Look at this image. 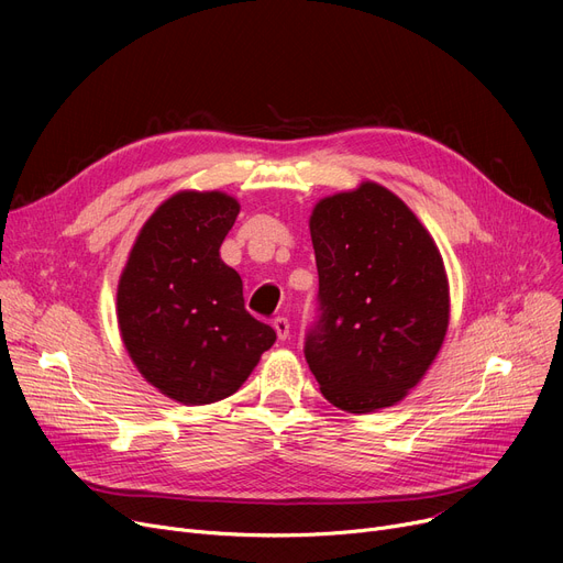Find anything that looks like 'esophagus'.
Listing matches in <instances>:
<instances>
[{
	"label": "esophagus",
	"mask_w": 563,
	"mask_h": 563,
	"mask_svg": "<svg viewBox=\"0 0 563 563\" xmlns=\"http://www.w3.org/2000/svg\"><path fill=\"white\" fill-rule=\"evenodd\" d=\"M274 329L278 340H287L289 338V319L287 317H276L274 319Z\"/></svg>",
	"instance_id": "obj_1"
}]
</instances>
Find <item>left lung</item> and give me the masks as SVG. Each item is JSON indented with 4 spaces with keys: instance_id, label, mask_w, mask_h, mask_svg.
Wrapping results in <instances>:
<instances>
[{
    "instance_id": "left-lung-1",
    "label": "left lung",
    "mask_w": 563,
    "mask_h": 563,
    "mask_svg": "<svg viewBox=\"0 0 563 563\" xmlns=\"http://www.w3.org/2000/svg\"><path fill=\"white\" fill-rule=\"evenodd\" d=\"M319 274L306 361L333 406L374 412L418 386L450 323L442 257L404 200L363 183L317 202Z\"/></svg>"
}]
</instances>
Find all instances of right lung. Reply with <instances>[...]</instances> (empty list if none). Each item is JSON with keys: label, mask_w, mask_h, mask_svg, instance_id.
<instances>
[{"label": "right lung", "mask_w": 563, "mask_h": 563, "mask_svg": "<svg viewBox=\"0 0 563 563\" xmlns=\"http://www.w3.org/2000/svg\"><path fill=\"white\" fill-rule=\"evenodd\" d=\"M240 202L183 191L141 228L118 283V323L139 372L166 397L202 406L240 390L276 342L244 306L240 274L219 249Z\"/></svg>", "instance_id": "add662e5"}]
</instances>
